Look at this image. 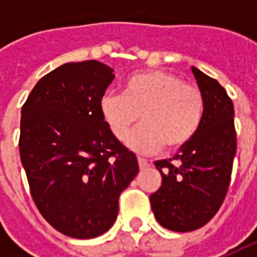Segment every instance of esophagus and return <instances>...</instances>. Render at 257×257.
Here are the masks:
<instances>
[{"mask_svg":"<svg viewBox=\"0 0 257 257\" xmlns=\"http://www.w3.org/2000/svg\"><path fill=\"white\" fill-rule=\"evenodd\" d=\"M137 162H139V167H140L142 170L149 167V162H147L146 159H142V157H139V159H137Z\"/></svg>","mask_w":257,"mask_h":257,"instance_id":"esophagus-1","label":"esophagus"}]
</instances>
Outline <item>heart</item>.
<instances>
[{
    "mask_svg": "<svg viewBox=\"0 0 257 257\" xmlns=\"http://www.w3.org/2000/svg\"><path fill=\"white\" fill-rule=\"evenodd\" d=\"M101 113L111 133L123 140L142 117L143 124L128 134L125 143L139 153H154L166 144L177 150L192 142L204 115V98L196 85L183 83L169 71L132 75L123 94H107Z\"/></svg>",
    "mask_w": 257,
    "mask_h": 257,
    "instance_id": "heart-1",
    "label": "heart"
}]
</instances>
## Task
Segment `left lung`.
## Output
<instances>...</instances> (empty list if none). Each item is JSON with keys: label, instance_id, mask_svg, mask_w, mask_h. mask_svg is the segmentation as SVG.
Returning a JSON list of instances; mask_svg holds the SVG:
<instances>
[{"label": "left lung", "instance_id": "1", "mask_svg": "<svg viewBox=\"0 0 257 257\" xmlns=\"http://www.w3.org/2000/svg\"><path fill=\"white\" fill-rule=\"evenodd\" d=\"M204 98L199 132L173 159L156 162L162 186L150 196L156 220L173 232L204 226L220 209L236 156L234 108L217 80L192 67Z\"/></svg>", "mask_w": 257, "mask_h": 257}]
</instances>
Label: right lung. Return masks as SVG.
<instances>
[{"label": "right lung", "mask_w": 257, "mask_h": 257, "mask_svg": "<svg viewBox=\"0 0 257 257\" xmlns=\"http://www.w3.org/2000/svg\"><path fill=\"white\" fill-rule=\"evenodd\" d=\"M113 71L95 60L60 65L21 108L20 156L33 200L55 230L74 239L113 226L120 193L139 173L136 154L101 113Z\"/></svg>", "instance_id": "1"}]
</instances>
